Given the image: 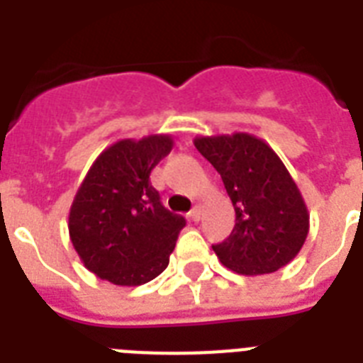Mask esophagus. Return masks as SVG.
I'll list each match as a JSON object with an SVG mask.
<instances>
[{
	"instance_id": "obj_1",
	"label": "esophagus",
	"mask_w": 363,
	"mask_h": 363,
	"mask_svg": "<svg viewBox=\"0 0 363 363\" xmlns=\"http://www.w3.org/2000/svg\"><path fill=\"white\" fill-rule=\"evenodd\" d=\"M190 216H192L194 222L201 220V207H194L192 213H190Z\"/></svg>"
}]
</instances>
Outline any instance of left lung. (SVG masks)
<instances>
[{
    "label": "left lung",
    "instance_id": "1",
    "mask_svg": "<svg viewBox=\"0 0 363 363\" xmlns=\"http://www.w3.org/2000/svg\"><path fill=\"white\" fill-rule=\"evenodd\" d=\"M194 145L222 177L235 209L230 238L213 250L239 275H265L290 264L309 233V211L286 165L250 133L196 137Z\"/></svg>",
    "mask_w": 363,
    "mask_h": 363
}]
</instances>
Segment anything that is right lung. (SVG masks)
Listing matches in <instances>:
<instances>
[{"mask_svg": "<svg viewBox=\"0 0 363 363\" xmlns=\"http://www.w3.org/2000/svg\"><path fill=\"white\" fill-rule=\"evenodd\" d=\"M173 148L171 135L122 139L99 154L69 209V238L88 271L139 286L167 267L186 220L160 203L150 171Z\"/></svg>", "mask_w": 363, "mask_h": 363, "instance_id": "add662e5", "label": "right lung"}]
</instances>
